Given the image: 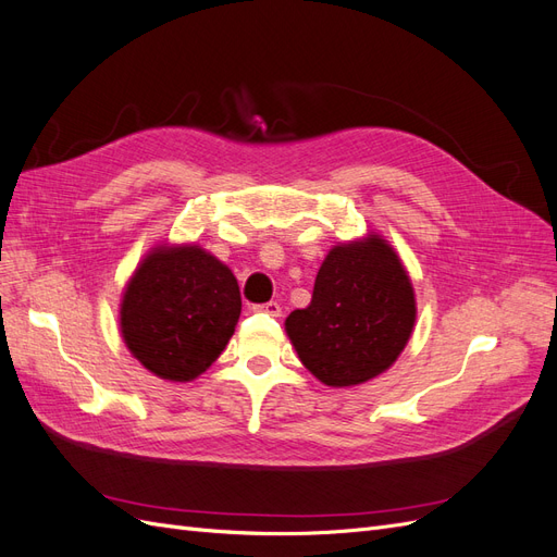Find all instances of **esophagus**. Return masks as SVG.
Masks as SVG:
<instances>
[{
	"label": "esophagus",
	"mask_w": 557,
	"mask_h": 557,
	"mask_svg": "<svg viewBox=\"0 0 557 557\" xmlns=\"http://www.w3.org/2000/svg\"><path fill=\"white\" fill-rule=\"evenodd\" d=\"M252 311L278 318L281 315V305H278V301H267V305H256V307H252Z\"/></svg>",
	"instance_id": "1"
}]
</instances>
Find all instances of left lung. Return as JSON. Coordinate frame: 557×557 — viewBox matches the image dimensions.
I'll return each instance as SVG.
<instances>
[{"label":"left lung","mask_w":557,"mask_h":557,"mask_svg":"<svg viewBox=\"0 0 557 557\" xmlns=\"http://www.w3.org/2000/svg\"><path fill=\"white\" fill-rule=\"evenodd\" d=\"M416 323L411 281L379 234L334 246L320 264L307 309L285 318V332L309 372L332 387L383 374Z\"/></svg>","instance_id":"left-lung-1"}]
</instances>
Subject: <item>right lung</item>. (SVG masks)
Wrapping results in <instances>:
<instances>
[{"instance_id": "obj_1", "label": "right lung", "mask_w": 557, "mask_h": 557, "mask_svg": "<svg viewBox=\"0 0 557 557\" xmlns=\"http://www.w3.org/2000/svg\"><path fill=\"white\" fill-rule=\"evenodd\" d=\"M239 313V283L230 267L199 246H160L127 283L121 332L148 372L185 383L218 360Z\"/></svg>"}]
</instances>
